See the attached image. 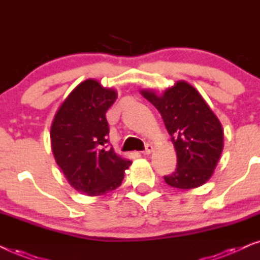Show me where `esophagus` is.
I'll use <instances>...</instances> for the list:
<instances>
[{"mask_svg": "<svg viewBox=\"0 0 260 260\" xmlns=\"http://www.w3.org/2000/svg\"><path fill=\"white\" fill-rule=\"evenodd\" d=\"M152 150H154V147H152V144H147L145 145V150L143 151L144 155H150Z\"/></svg>", "mask_w": 260, "mask_h": 260, "instance_id": "esophagus-1", "label": "esophagus"}]
</instances>
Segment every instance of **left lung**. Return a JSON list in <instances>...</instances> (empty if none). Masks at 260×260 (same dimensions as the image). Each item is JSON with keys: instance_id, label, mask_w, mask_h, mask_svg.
Segmentation results:
<instances>
[{"instance_id": "obj_1", "label": "left lung", "mask_w": 260, "mask_h": 260, "mask_svg": "<svg viewBox=\"0 0 260 260\" xmlns=\"http://www.w3.org/2000/svg\"><path fill=\"white\" fill-rule=\"evenodd\" d=\"M161 113L177 155L175 172L165 176L167 184L179 189L198 188L211 179L223 149L222 125L202 95L184 80L162 94L141 90Z\"/></svg>"}]
</instances>
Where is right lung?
<instances>
[{
    "label": "right lung",
    "mask_w": 260,
    "mask_h": 260,
    "mask_svg": "<svg viewBox=\"0 0 260 260\" xmlns=\"http://www.w3.org/2000/svg\"><path fill=\"white\" fill-rule=\"evenodd\" d=\"M117 92L94 79L80 83L59 106L51 125V145L56 165L79 193L99 197L115 190L130 159L108 149L105 113Z\"/></svg>",
    "instance_id": "add662e5"
}]
</instances>
